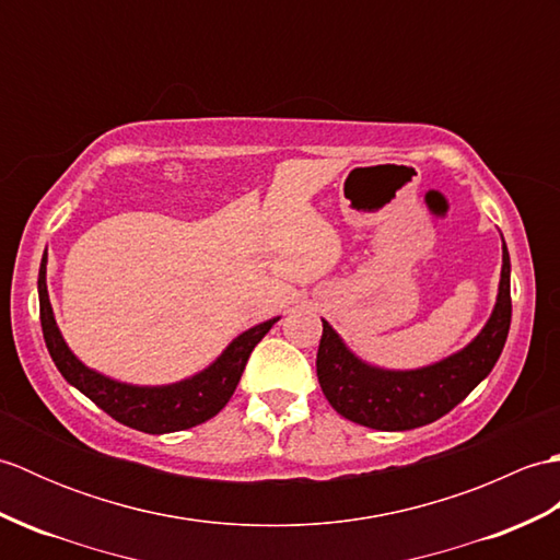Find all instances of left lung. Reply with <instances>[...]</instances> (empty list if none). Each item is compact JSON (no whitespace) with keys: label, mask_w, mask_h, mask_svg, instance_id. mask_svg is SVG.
Here are the masks:
<instances>
[{"label":"left lung","mask_w":560,"mask_h":560,"mask_svg":"<svg viewBox=\"0 0 560 560\" xmlns=\"http://www.w3.org/2000/svg\"><path fill=\"white\" fill-rule=\"evenodd\" d=\"M503 237V235H501ZM510 315V255L503 241V267L491 317L467 347L431 365L392 371L355 355L339 331L323 319L317 380L337 413L375 431H411L438 421L493 371L505 347Z\"/></svg>","instance_id":"1"}]
</instances>
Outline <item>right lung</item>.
Returning a JSON list of instances; mask_svg holds the SVG:
<instances>
[{"label": "right lung", "instance_id": "add662e5", "mask_svg": "<svg viewBox=\"0 0 560 560\" xmlns=\"http://www.w3.org/2000/svg\"><path fill=\"white\" fill-rule=\"evenodd\" d=\"M38 299L45 347L67 383L86 395L105 413H110L115 421L151 435L185 431V428L213 419L233 397L249 353L281 319L271 317L267 323L245 329L205 371L185 380L168 385H132L93 371L67 347L62 331L57 327L50 295H47V253L43 255L38 271Z\"/></svg>", "mask_w": 560, "mask_h": 560}]
</instances>
